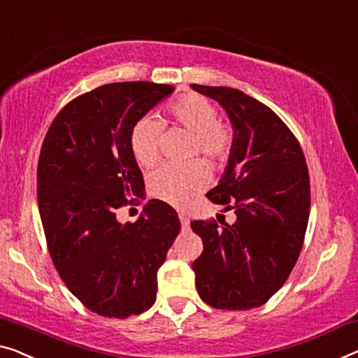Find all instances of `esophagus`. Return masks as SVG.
Listing matches in <instances>:
<instances>
[{
    "mask_svg": "<svg viewBox=\"0 0 358 358\" xmlns=\"http://www.w3.org/2000/svg\"><path fill=\"white\" fill-rule=\"evenodd\" d=\"M178 217H180V222H181V228H183V230H189V217L186 215L185 212H180Z\"/></svg>",
    "mask_w": 358,
    "mask_h": 358,
    "instance_id": "esophagus-1",
    "label": "esophagus"
}]
</instances>
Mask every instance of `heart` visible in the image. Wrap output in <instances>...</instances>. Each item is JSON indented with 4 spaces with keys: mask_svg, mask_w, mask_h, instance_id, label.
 I'll list each match as a JSON object with an SVG mask.
<instances>
[{
    "mask_svg": "<svg viewBox=\"0 0 358 358\" xmlns=\"http://www.w3.org/2000/svg\"><path fill=\"white\" fill-rule=\"evenodd\" d=\"M175 124L191 133L189 156L199 152L212 164L225 162L231 154L233 128L217 119V109L206 96L183 94L169 108ZM162 124L152 117H141L131 127L130 151L138 165L151 167L159 159V133ZM210 172L202 161L188 164H165L149 177L151 193L173 206H183L209 185Z\"/></svg>",
    "mask_w": 358,
    "mask_h": 358,
    "instance_id": "obj_1",
    "label": "heart"
}]
</instances>
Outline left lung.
<instances>
[{"instance_id": "left-lung-1", "label": "left lung", "mask_w": 358, "mask_h": 358, "mask_svg": "<svg viewBox=\"0 0 358 358\" xmlns=\"http://www.w3.org/2000/svg\"><path fill=\"white\" fill-rule=\"evenodd\" d=\"M215 99L233 127L225 173L207 197L233 209V225L193 220L204 244L193 262L202 301L249 310L265 303L294 268L310 213V178L302 148L278 115L228 87L191 85Z\"/></svg>"}]
</instances>
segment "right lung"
Returning <instances> with one entry per match:
<instances>
[{
	"instance_id": "obj_1",
	"label": "right lung",
	"mask_w": 358,
	"mask_h": 358,
	"mask_svg": "<svg viewBox=\"0 0 358 358\" xmlns=\"http://www.w3.org/2000/svg\"><path fill=\"white\" fill-rule=\"evenodd\" d=\"M173 90L103 85L72 99L43 140L36 194L48 249L69 291L101 317L152 307L157 270L180 233L177 212L164 201H149L135 223L115 217L145 189L128 143L131 127Z\"/></svg>"
}]
</instances>
